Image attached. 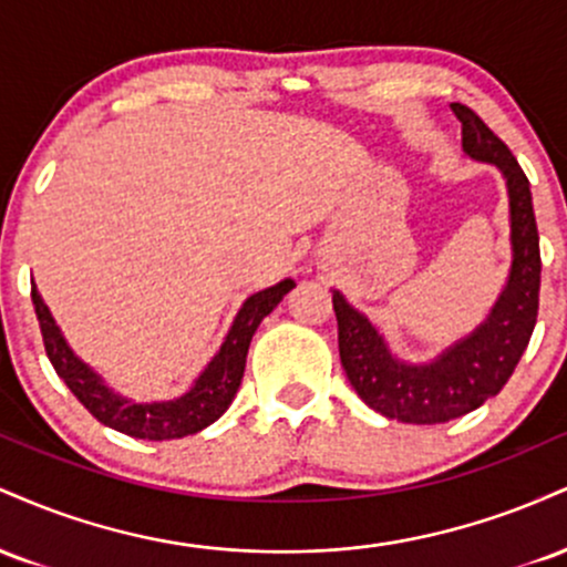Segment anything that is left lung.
Segmentation results:
<instances>
[{
    "mask_svg": "<svg viewBox=\"0 0 567 567\" xmlns=\"http://www.w3.org/2000/svg\"><path fill=\"white\" fill-rule=\"evenodd\" d=\"M451 109L464 127V152L496 165L509 188L514 261L491 317L429 365H405L389 354L368 317L351 309L341 292H333L338 351L349 383L375 413L405 424H442L496 396L517 368L538 317L542 250L528 178L509 146L470 106L451 103Z\"/></svg>",
    "mask_w": 567,
    "mask_h": 567,
    "instance_id": "left-lung-1",
    "label": "left lung"
}]
</instances>
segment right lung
<instances>
[{
    "label": "right lung",
    "mask_w": 567,
    "mask_h": 567,
    "mask_svg": "<svg viewBox=\"0 0 567 567\" xmlns=\"http://www.w3.org/2000/svg\"><path fill=\"white\" fill-rule=\"evenodd\" d=\"M292 288H296L292 279H282L275 288H266L247 298L231 324L229 336H226L224 347L213 357L210 365L202 370L192 392L171 402H130L103 386V381L63 341L61 330H58L53 315H50L37 288H31V301H34L39 330H42L44 351H48L55 373L61 375L71 394L101 424L138 440H178L210 426L231 405L239 381H243L245 357L252 333H256L264 317L271 315V309L282 301L285 292H290Z\"/></svg>",
    "instance_id": "obj_1"
}]
</instances>
